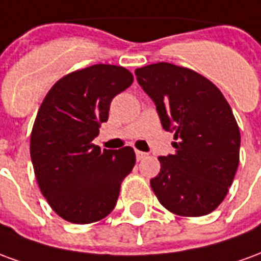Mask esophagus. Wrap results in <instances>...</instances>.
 I'll use <instances>...</instances> for the list:
<instances>
[{"label":"esophagus","mask_w":261,"mask_h":261,"mask_svg":"<svg viewBox=\"0 0 261 261\" xmlns=\"http://www.w3.org/2000/svg\"><path fill=\"white\" fill-rule=\"evenodd\" d=\"M136 156L137 161H142L144 158H147V153L142 152V151H136Z\"/></svg>","instance_id":"1"}]
</instances>
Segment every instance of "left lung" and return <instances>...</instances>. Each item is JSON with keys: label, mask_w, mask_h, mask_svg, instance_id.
<instances>
[{"label": "left lung", "mask_w": 261, "mask_h": 261, "mask_svg": "<svg viewBox=\"0 0 261 261\" xmlns=\"http://www.w3.org/2000/svg\"><path fill=\"white\" fill-rule=\"evenodd\" d=\"M156 105L162 127L175 131L173 155L159 156L155 196L180 217L213 213L228 194L239 165L241 133L229 103L213 82L186 67L156 63L136 69Z\"/></svg>", "instance_id": "1"}]
</instances>
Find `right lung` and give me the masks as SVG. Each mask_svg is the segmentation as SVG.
<instances>
[{
    "label": "right lung",
    "instance_id": "1",
    "mask_svg": "<svg viewBox=\"0 0 261 261\" xmlns=\"http://www.w3.org/2000/svg\"><path fill=\"white\" fill-rule=\"evenodd\" d=\"M128 69L95 64L64 75L47 92L31 133V158L48 205L72 224H92L113 211L120 186L136 165L131 147L93 144L110 102L133 84Z\"/></svg>",
    "mask_w": 261,
    "mask_h": 261
}]
</instances>
